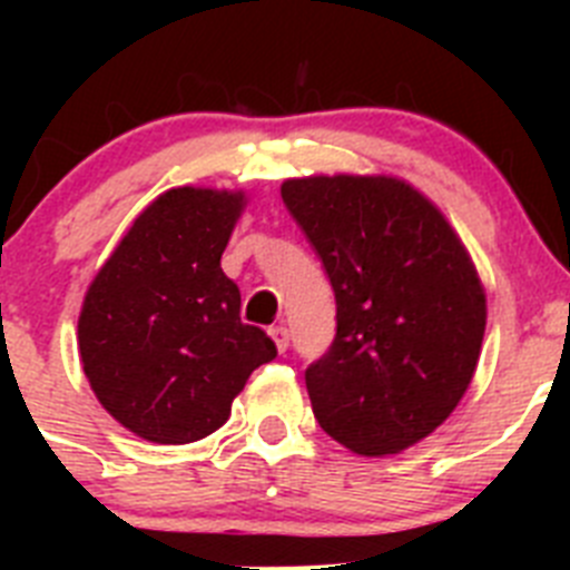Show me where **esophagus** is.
Listing matches in <instances>:
<instances>
[{
	"mask_svg": "<svg viewBox=\"0 0 570 570\" xmlns=\"http://www.w3.org/2000/svg\"><path fill=\"white\" fill-rule=\"evenodd\" d=\"M268 334H271V340H274L276 351H279V354H285V351H288V328H285V325H274Z\"/></svg>",
	"mask_w": 570,
	"mask_h": 570,
	"instance_id": "34e87169",
	"label": "esophagus"
}]
</instances>
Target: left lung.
I'll return each mask as SVG.
<instances>
[{"label":"left lung","mask_w":570,"mask_h":570,"mask_svg":"<svg viewBox=\"0 0 570 570\" xmlns=\"http://www.w3.org/2000/svg\"><path fill=\"white\" fill-rule=\"evenodd\" d=\"M325 265L336 336L305 371L322 431L362 456L400 454L460 405L480 362L485 288L456 230L394 176L282 183Z\"/></svg>","instance_id":"1"}]
</instances>
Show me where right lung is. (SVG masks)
<instances>
[{
	"mask_svg": "<svg viewBox=\"0 0 570 570\" xmlns=\"http://www.w3.org/2000/svg\"><path fill=\"white\" fill-rule=\"evenodd\" d=\"M242 190L170 188L136 216L90 282L79 356L102 407L159 445L214 434L276 345L239 320V288L219 265Z\"/></svg>",
	"mask_w": 570,
	"mask_h": 570,
	"instance_id": "obj_1",
	"label": "right lung"
}]
</instances>
